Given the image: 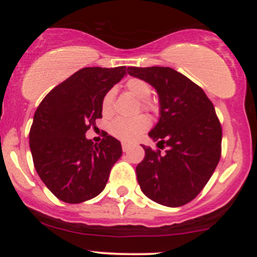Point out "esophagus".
Segmentation results:
<instances>
[{"label":"esophagus","mask_w":257,"mask_h":257,"mask_svg":"<svg viewBox=\"0 0 257 257\" xmlns=\"http://www.w3.org/2000/svg\"><path fill=\"white\" fill-rule=\"evenodd\" d=\"M122 150L123 152H128L129 150H131V145H128V144H122Z\"/></svg>","instance_id":"1"}]
</instances>
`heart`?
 Returning a JSON list of instances; mask_svg holds the SVG:
<instances>
[{
  "instance_id": "1",
  "label": "heart",
  "mask_w": 257,
  "mask_h": 257,
  "mask_svg": "<svg viewBox=\"0 0 257 257\" xmlns=\"http://www.w3.org/2000/svg\"><path fill=\"white\" fill-rule=\"evenodd\" d=\"M125 88L132 95L140 100V107L147 112H157L158 105L151 96V85L141 78H131L126 81ZM114 101V89H108L101 99V111L105 116L112 112ZM150 126V119L146 116H138L135 118L113 119L108 125V131L114 138L123 143H133L145 133Z\"/></svg>"
}]
</instances>
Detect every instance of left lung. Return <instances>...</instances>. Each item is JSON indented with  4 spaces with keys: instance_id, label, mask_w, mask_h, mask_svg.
Segmentation results:
<instances>
[{
    "instance_id": "obj_1",
    "label": "left lung",
    "mask_w": 257,
    "mask_h": 257,
    "mask_svg": "<svg viewBox=\"0 0 257 257\" xmlns=\"http://www.w3.org/2000/svg\"><path fill=\"white\" fill-rule=\"evenodd\" d=\"M158 93L159 120L149 133L159 149L144 146L138 164L141 191L158 204L176 208L196 198L216 169L222 129L204 90L172 67H128Z\"/></svg>"
}]
</instances>
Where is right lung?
I'll return each mask as SVG.
<instances>
[{
  "mask_svg": "<svg viewBox=\"0 0 257 257\" xmlns=\"http://www.w3.org/2000/svg\"><path fill=\"white\" fill-rule=\"evenodd\" d=\"M126 67H84L44 96L34 116L30 149L44 185L65 203H82L102 192L122 146L107 133L100 144L85 138L101 118V99L126 75Z\"/></svg>",
  "mask_w": 257,
  "mask_h": 257,
  "instance_id": "add662e5",
  "label": "right lung"
}]
</instances>
